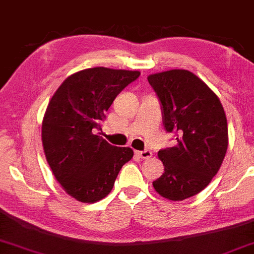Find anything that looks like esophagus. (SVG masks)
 I'll list each match as a JSON object with an SVG mask.
<instances>
[{"mask_svg": "<svg viewBox=\"0 0 254 254\" xmlns=\"http://www.w3.org/2000/svg\"><path fill=\"white\" fill-rule=\"evenodd\" d=\"M136 154L138 155L143 160H149L152 156V152L150 150H142V151H136Z\"/></svg>", "mask_w": 254, "mask_h": 254, "instance_id": "34e87169", "label": "esophagus"}]
</instances>
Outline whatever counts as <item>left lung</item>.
Segmentation results:
<instances>
[{
    "label": "left lung",
    "instance_id": "obj_1",
    "mask_svg": "<svg viewBox=\"0 0 254 254\" xmlns=\"http://www.w3.org/2000/svg\"><path fill=\"white\" fill-rule=\"evenodd\" d=\"M163 124L177 144L158 151L164 173L152 182L161 196L182 201L203 190L219 172L228 146L227 119L218 96L187 69L150 74Z\"/></svg>",
    "mask_w": 254,
    "mask_h": 254
}]
</instances>
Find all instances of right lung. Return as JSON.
<instances>
[{
    "mask_svg": "<svg viewBox=\"0 0 254 254\" xmlns=\"http://www.w3.org/2000/svg\"><path fill=\"white\" fill-rule=\"evenodd\" d=\"M138 71L93 67L67 77L53 94L42 121V145L52 173L69 196L93 203L108 196L131 148L98 136L115 98Z\"/></svg>",
    "mask_w": 254,
    "mask_h": 254,
    "instance_id": "obj_1",
    "label": "right lung"
}]
</instances>
